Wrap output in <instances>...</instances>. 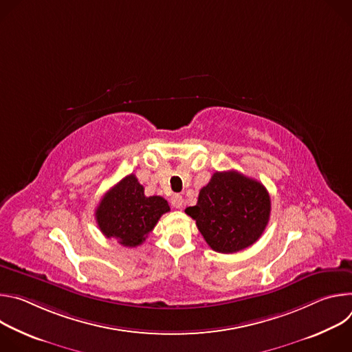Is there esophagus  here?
I'll list each match as a JSON object with an SVG mask.
<instances>
[{
    "mask_svg": "<svg viewBox=\"0 0 352 352\" xmlns=\"http://www.w3.org/2000/svg\"><path fill=\"white\" fill-rule=\"evenodd\" d=\"M171 205H173V208H175V209H181L182 205H184L182 196H181V195H173V197H171Z\"/></svg>",
    "mask_w": 352,
    "mask_h": 352,
    "instance_id": "1",
    "label": "esophagus"
}]
</instances>
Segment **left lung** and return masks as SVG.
Listing matches in <instances>:
<instances>
[{"label": "left lung", "mask_w": 352, "mask_h": 352, "mask_svg": "<svg viewBox=\"0 0 352 352\" xmlns=\"http://www.w3.org/2000/svg\"><path fill=\"white\" fill-rule=\"evenodd\" d=\"M270 209L269 192L259 181L238 171H217L185 213L213 250L235 254L261 238Z\"/></svg>", "instance_id": "obj_1"}]
</instances>
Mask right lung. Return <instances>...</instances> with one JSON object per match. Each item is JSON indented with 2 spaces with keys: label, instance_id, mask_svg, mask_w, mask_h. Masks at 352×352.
Returning <instances> with one entry per match:
<instances>
[{
  "label": "right lung",
  "instance_id": "right-lung-1",
  "mask_svg": "<svg viewBox=\"0 0 352 352\" xmlns=\"http://www.w3.org/2000/svg\"><path fill=\"white\" fill-rule=\"evenodd\" d=\"M167 212H170L167 200L162 196H144L143 186L131 174L100 200L96 221L107 238H116L122 246L135 248L143 243Z\"/></svg>",
  "mask_w": 352,
  "mask_h": 352
}]
</instances>
